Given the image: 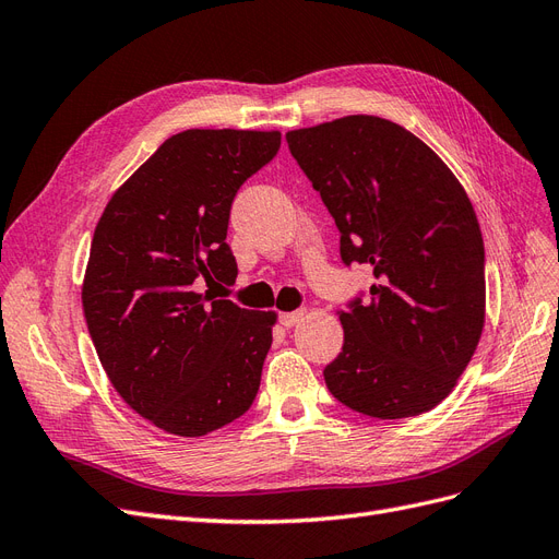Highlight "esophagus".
Returning a JSON list of instances; mask_svg holds the SVG:
<instances>
[{"instance_id":"1","label":"esophagus","mask_w":559,"mask_h":559,"mask_svg":"<svg viewBox=\"0 0 559 559\" xmlns=\"http://www.w3.org/2000/svg\"><path fill=\"white\" fill-rule=\"evenodd\" d=\"M306 317V310H296V312H282L280 314V324L284 326V329H292V326H296L298 321Z\"/></svg>"}]
</instances>
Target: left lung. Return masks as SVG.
Masks as SVG:
<instances>
[{"mask_svg": "<svg viewBox=\"0 0 559 559\" xmlns=\"http://www.w3.org/2000/svg\"><path fill=\"white\" fill-rule=\"evenodd\" d=\"M292 156L341 230L345 265L373 267L370 300L341 312L329 392L378 419L436 408L485 324V247L462 183L413 132L345 116L286 132Z\"/></svg>", "mask_w": 559, "mask_h": 559, "instance_id": "1", "label": "left lung"}]
</instances>
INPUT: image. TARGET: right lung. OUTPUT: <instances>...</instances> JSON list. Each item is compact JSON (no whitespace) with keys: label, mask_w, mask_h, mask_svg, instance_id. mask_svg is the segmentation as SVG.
<instances>
[{"label":"right lung","mask_w":559,"mask_h":559,"mask_svg":"<svg viewBox=\"0 0 559 559\" xmlns=\"http://www.w3.org/2000/svg\"><path fill=\"white\" fill-rule=\"evenodd\" d=\"M280 144L277 130L173 134L95 226L81 289L88 333L116 392L167 433L205 436L257 399L277 314L212 289L238 277L226 242L233 198Z\"/></svg>","instance_id":"obj_1"}]
</instances>
